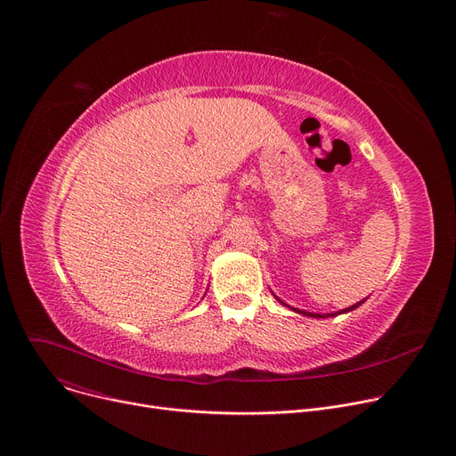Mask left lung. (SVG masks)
<instances>
[{
    "label": "left lung",
    "mask_w": 456,
    "mask_h": 456,
    "mask_svg": "<svg viewBox=\"0 0 456 456\" xmlns=\"http://www.w3.org/2000/svg\"><path fill=\"white\" fill-rule=\"evenodd\" d=\"M282 305H284V302H282ZM359 305H361V302H359ZM359 305H354L352 308H346V310H343V312H350V310H354V308H357ZM295 310V308H293ZM295 312H298V314H302V315H308V317H328V315H319V314H310V312H302V310H295ZM343 312H339V314H343ZM331 315H336V314H331Z\"/></svg>",
    "instance_id": "left-lung-1"
}]
</instances>
